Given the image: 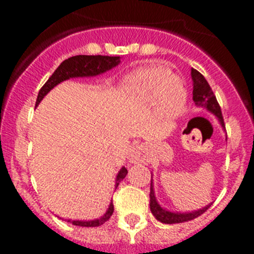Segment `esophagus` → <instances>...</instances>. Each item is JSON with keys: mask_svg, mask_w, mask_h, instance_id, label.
<instances>
[{"mask_svg": "<svg viewBox=\"0 0 254 254\" xmlns=\"http://www.w3.org/2000/svg\"><path fill=\"white\" fill-rule=\"evenodd\" d=\"M129 161L131 163H141V161L145 160V151H143V147L141 145H134L132 146L131 151H129Z\"/></svg>", "mask_w": 254, "mask_h": 254, "instance_id": "1", "label": "esophagus"}]
</instances>
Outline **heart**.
<instances>
[{
    "label": "heart",
    "mask_w": 254,
    "mask_h": 254,
    "mask_svg": "<svg viewBox=\"0 0 254 254\" xmlns=\"http://www.w3.org/2000/svg\"><path fill=\"white\" fill-rule=\"evenodd\" d=\"M122 90L140 103H156L159 112L177 117L187 104V90L178 77L164 66L145 67L125 78Z\"/></svg>",
    "instance_id": "1"
}]
</instances>
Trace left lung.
<instances>
[{
  "instance_id": "8db88e82",
  "label": "left lung",
  "mask_w": 254,
  "mask_h": 254,
  "mask_svg": "<svg viewBox=\"0 0 254 254\" xmlns=\"http://www.w3.org/2000/svg\"><path fill=\"white\" fill-rule=\"evenodd\" d=\"M190 75H192V80H193L194 104L199 108H205L206 111H208L210 113L214 114V116L216 117V120L219 121L220 126H221L224 131H225V125H224L221 109H220V105L216 100V96L214 95V93L211 90L208 82L206 81V78L203 77L197 69L192 68ZM211 205H212V202L208 203V205H206L205 207L202 208H198V210L194 211H187V212H174V211L167 210V208L161 207V206L159 205L158 199L155 197L154 185H152L151 179V187H150V210H151L155 219L158 220V221H160V223L179 224L185 223V221H190V220H193L196 219V217H198L199 215H202L207 208H210Z\"/></svg>"
}]
</instances>
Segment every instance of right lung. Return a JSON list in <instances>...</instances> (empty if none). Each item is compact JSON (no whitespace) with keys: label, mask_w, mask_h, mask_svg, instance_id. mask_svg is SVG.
<instances>
[{"label":"right lung","mask_w":254,"mask_h":254,"mask_svg":"<svg viewBox=\"0 0 254 254\" xmlns=\"http://www.w3.org/2000/svg\"><path fill=\"white\" fill-rule=\"evenodd\" d=\"M121 64V57H111V56H75V57H69L68 60H64L60 66L57 67L55 72L52 73L51 77L48 78V81L43 85V87L39 90L38 94L37 103L35 107L39 105V103L43 100L44 96L53 89L57 86L61 82L69 80L73 77H94V76L102 75V73L107 72L113 67L118 66ZM127 169L122 167L118 172L116 177V186L114 188L118 187L121 181L126 178L127 176ZM114 211L113 201H111L109 206H108L107 211L103 216L98 217L94 220H72L66 219L68 223H72L73 225L77 226H85V228H94V226H100L109 220ZM62 219V217H61ZM64 220V219H62Z\"/></svg>","instance_id":"right-lung-1"}]
</instances>
